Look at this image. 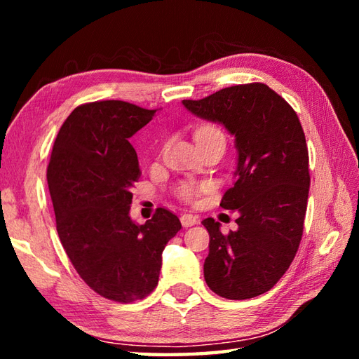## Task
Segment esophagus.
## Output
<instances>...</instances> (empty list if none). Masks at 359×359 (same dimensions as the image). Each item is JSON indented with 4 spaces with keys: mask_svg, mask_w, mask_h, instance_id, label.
Returning a JSON list of instances; mask_svg holds the SVG:
<instances>
[{
    "mask_svg": "<svg viewBox=\"0 0 359 359\" xmlns=\"http://www.w3.org/2000/svg\"><path fill=\"white\" fill-rule=\"evenodd\" d=\"M180 222H182V225H184L185 228H188V226H193V225H196V224H197V216H194V215H188V212H185V215H182V216H180Z\"/></svg>",
    "mask_w": 359,
    "mask_h": 359,
    "instance_id": "esophagus-1",
    "label": "esophagus"
}]
</instances>
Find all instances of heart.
<instances>
[{
    "label": "heart",
    "instance_id": "obj_1",
    "mask_svg": "<svg viewBox=\"0 0 359 359\" xmlns=\"http://www.w3.org/2000/svg\"><path fill=\"white\" fill-rule=\"evenodd\" d=\"M196 142H202V140H225V135L222 133V129L216 125H203L199 128L194 134ZM210 189V184L207 182H194V180H184L180 184L175 185L174 188V194L179 197L180 201L193 203L197 201V197L201 194L207 193Z\"/></svg>",
    "mask_w": 359,
    "mask_h": 359
}]
</instances>
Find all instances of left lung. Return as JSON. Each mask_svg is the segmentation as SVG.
Here are the masks:
<instances>
[{
  "instance_id": "1",
  "label": "left lung",
  "mask_w": 359,
  "mask_h": 359,
  "mask_svg": "<svg viewBox=\"0 0 359 359\" xmlns=\"http://www.w3.org/2000/svg\"><path fill=\"white\" fill-rule=\"evenodd\" d=\"M184 104L236 137V180L220 207L239 212V228L224 234L215 219L203 220L210 234L203 276L216 294L250 299L273 288L299 248L310 188L306 135L294 109L264 83Z\"/></svg>"
}]
</instances>
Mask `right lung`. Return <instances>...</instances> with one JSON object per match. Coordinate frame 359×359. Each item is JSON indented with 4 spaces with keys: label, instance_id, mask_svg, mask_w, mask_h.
<instances>
[{
    "label": "right lung",
    "instance_id": "add662e5",
    "mask_svg": "<svg viewBox=\"0 0 359 359\" xmlns=\"http://www.w3.org/2000/svg\"><path fill=\"white\" fill-rule=\"evenodd\" d=\"M156 111L121 100L77 106L60 128L48 166L67 257L95 293L121 304L143 299L157 287L166 242L182 228L166 208L143 225L129 217L142 174L129 137Z\"/></svg>",
    "mask_w": 359,
    "mask_h": 359
}]
</instances>
